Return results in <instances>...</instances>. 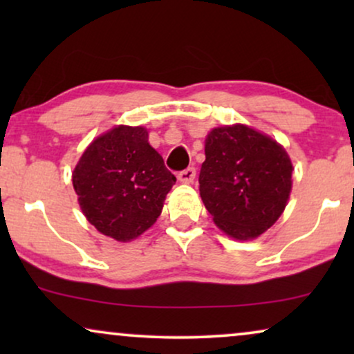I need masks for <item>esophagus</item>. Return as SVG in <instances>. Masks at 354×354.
<instances>
[{"mask_svg":"<svg viewBox=\"0 0 354 354\" xmlns=\"http://www.w3.org/2000/svg\"><path fill=\"white\" fill-rule=\"evenodd\" d=\"M177 177L182 183H192L196 177V169L195 167H188V169H185V171L178 172Z\"/></svg>","mask_w":354,"mask_h":354,"instance_id":"34e87169","label":"esophagus"}]
</instances>
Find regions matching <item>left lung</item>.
<instances>
[{"mask_svg": "<svg viewBox=\"0 0 354 354\" xmlns=\"http://www.w3.org/2000/svg\"><path fill=\"white\" fill-rule=\"evenodd\" d=\"M200 195L212 221L236 240L275 224L292 192L293 166L283 147L246 125L212 129L206 137Z\"/></svg>", "mask_w": 354, "mask_h": 354, "instance_id": "8db88e82", "label": "left lung"}]
</instances>
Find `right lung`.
<instances>
[{
    "instance_id": "add662e5",
    "label": "right lung",
    "mask_w": 354,
    "mask_h": 354,
    "mask_svg": "<svg viewBox=\"0 0 354 354\" xmlns=\"http://www.w3.org/2000/svg\"><path fill=\"white\" fill-rule=\"evenodd\" d=\"M72 183L86 221L106 236L130 241L156 222L176 177L148 143L147 129L119 125L90 143Z\"/></svg>"
}]
</instances>
